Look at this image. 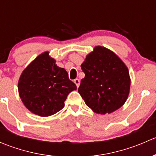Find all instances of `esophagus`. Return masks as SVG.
Returning <instances> with one entry per match:
<instances>
[{
    "label": "esophagus",
    "mask_w": 156,
    "mask_h": 156,
    "mask_svg": "<svg viewBox=\"0 0 156 156\" xmlns=\"http://www.w3.org/2000/svg\"><path fill=\"white\" fill-rule=\"evenodd\" d=\"M74 83H75V84H76L77 87H79L80 83H81V81H80V80H79V79H78V78H76V79L74 80Z\"/></svg>",
    "instance_id": "esophagus-1"
}]
</instances>
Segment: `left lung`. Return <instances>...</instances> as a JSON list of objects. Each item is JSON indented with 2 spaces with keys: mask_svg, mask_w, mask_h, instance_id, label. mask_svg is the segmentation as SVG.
I'll use <instances>...</instances> for the list:
<instances>
[{
  "mask_svg": "<svg viewBox=\"0 0 156 156\" xmlns=\"http://www.w3.org/2000/svg\"><path fill=\"white\" fill-rule=\"evenodd\" d=\"M81 67L85 77L78 91L94 112L109 114L125 104L130 92V78L126 65L115 53L97 46Z\"/></svg>",
  "mask_w": 156,
  "mask_h": 156,
  "instance_id": "left-lung-1",
  "label": "left lung"
}]
</instances>
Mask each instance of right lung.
I'll list each match as a JSON object with an SVG mask.
<instances>
[{
	"label": "right lung",
	"instance_id": "obj_1",
	"mask_svg": "<svg viewBox=\"0 0 156 156\" xmlns=\"http://www.w3.org/2000/svg\"><path fill=\"white\" fill-rule=\"evenodd\" d=\"M77 89L65 69L44 52L24 69L18 82L19 94L26 108L41 117L54 115L65 106V100Z\"/></svg>",
	"mask_w": 156,
	"mask_h": 156
}]
</instances>
